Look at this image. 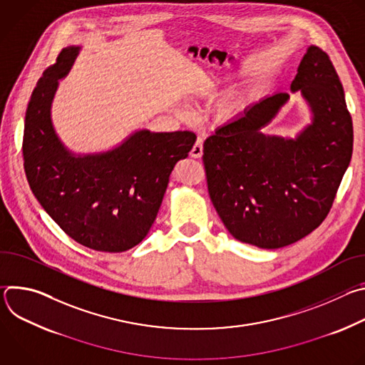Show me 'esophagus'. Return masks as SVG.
Returning <instances> with one entry per match:
<instances>
[{
    "instance_id": "esophagus-1",
    "label": "esophagus",
    "mask_w": 365,
    "mask_h": 365,
    "mask_svg": "<svg viewBox=\"0 0 365 365\" xmlns=\"http://www.w3.org/2000/svg\"><path fill=\"white\" fill-rule=\"evenodd\" d=\"M202 153H203V140H202V137H197L195 144H193V147H192V150H190V155H192V158H195V159H199L200 155H202Z\"/></svg>"
}]
</instances>
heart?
<instances>
[{"label":"heart","mask_w":365,"mask_h":365,"mask_svg":"<svg viewBox=\"0 0 365 365\" xmlns=\"http://www.w3.org/2000/svg\"><path fill=\"white\" fill-rule=\"evenodd\" d=\"M225 111H228V110H225Z\"/></svg>","instance_id":"1"}]
</instances>
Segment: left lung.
<instances>
[{"label":"left lung","mask_w":365,"mask_h":365,"mask_svg":"<svg viewBox=\"0 0 365 365\" xmlns=\"http://www.w3.org/2000/svg\"><path fill=\"white\" fill-rule=\"evenodd\" d=\"M314 113L294 140L263 134L289 99L279 92L254 103L203 143L207 192L231 235L274 250L293 244L328 217L349 166L354 130L329 56L310 46L292 82Z\"/></svg>","instance_id":"8db88e82"}]
</instances>
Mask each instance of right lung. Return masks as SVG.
I'll return each mask as SVG.
<instances>
[{
  "label": "right lung",
  "mask_w": 365,
  "mask_h": 365,
  "mask_svg": "<svg viewBox=\"0 0 365 365\" xmlns=\"http://www.w3.org/2000/svg\"><path fill=\"white\" fill-rule=\"evenodd\" d=\"M78 50L62 48L31 93L23 135L24 170L44 211L71 238L96 251L123 252L147 235L169 176L187 158L196 135L143 130L113 151L75 158L51 127L50 103Z\"/></svg>",
  "instance_id": "obj_1"
}]
</instances>
